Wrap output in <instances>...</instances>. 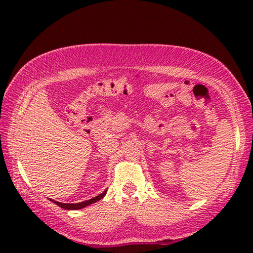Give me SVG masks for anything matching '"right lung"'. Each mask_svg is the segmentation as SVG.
Instances as JSON below:
<instances>
[{
  "instance_id": "obj_1",
  "label": "right lung",
  "mask_w": 253,
  "mask_h": 253,
  "mask_svg": "<svg viewBox=\"0 0 253 253\" xmlns=\"http://www.w3.org/2000/svg\"><path fill=\"white\" fill-rule=\"evenodd\" d=\"M106 193H107V190L102 192V193H101V194H99L98 196H95V198H93V199H90V200H88V201H84V202L76 203V204H72V203H61V202H55V201H54V203L57 204L58 207H60L61 209H65V210H79V209L85 208V207H88V205H90V204H92V203L97 202V201L101 200V199L104 198V196L106 195Z\"/></svg>"
}]
</instances>
